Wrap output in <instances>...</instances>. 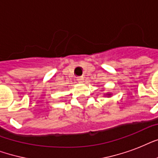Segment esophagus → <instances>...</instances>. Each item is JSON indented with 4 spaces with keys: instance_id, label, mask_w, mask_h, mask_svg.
I'll return each instance as SVG.
<instances>
[{
    "instance_id": "34e87169",
    "label": "esophagus",
    "mask_w": 158,
    "mask_h": 158,
    "mask_svg": "<svg viewBox=\"0 0 158 158\" xmlns=\"http://www.w3.org/2000/svg\"><path fill=\"white\" fill-rule=\"evenodd\" d=\"M84 77H78L77 78V81L79 82V83H84Z\"/></svg>"
}]
</instances>
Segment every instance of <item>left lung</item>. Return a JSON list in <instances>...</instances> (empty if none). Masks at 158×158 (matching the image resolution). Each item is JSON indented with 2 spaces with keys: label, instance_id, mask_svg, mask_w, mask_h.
<instances>
[{
  "label": "left lung",
  "instance_id": "1",
  "mask_svg": "<svg viewBox=\"0 0 158 158\" xmlns=\"http://www.w3.org/2000/svg\"><path fill=\"white\" fill-rule=\"evenodd\" d=\"M106 95H107L108 97H110V94H106Z\"/></svg>",
  "mask_w": 158,
  "mask_h": 158
}]
</instances>
